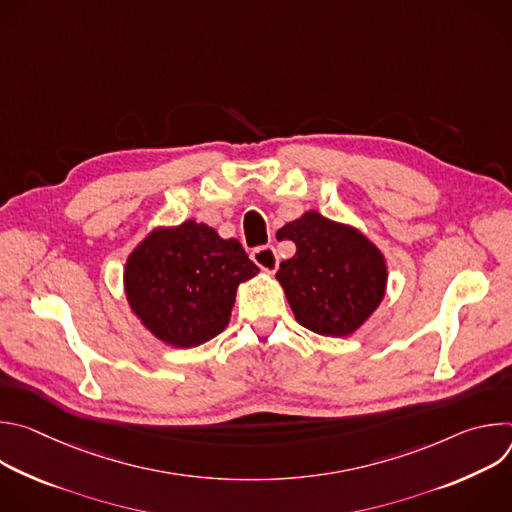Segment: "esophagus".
Returning a JSON list of instances; mask_svg holds the SVG:
<instances>
[{
  "mask_svg": "<svg viewBox=\"0 0 512 512\" xmlns=\"http://www.w3.org/2000/svg\"><path fill=\"white\" fill-rule=\"evenodd\" d=\"M251 257L267 273H275V269L279 265V257H277V251H275L273 245H263V247L253 249Z\"/></svg>",
  "mask_w": 512,
  "mask_h": 512,
  "instance_id": "1",
  "label": "esophagus"
}]
</instances>
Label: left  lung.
I'll use <instances>...</instances> for the list:
<instances>
[{"instance_id":"obj_1","label":"left lung","mask_w":512,"mask_h":512,"mask_svg":"<svg viewBox=\"0 0 512 512\" xmlns=\"http://www.w3.org/2000/svg\"><path fill=\"white\" fill-rule=\"evenodd\" d=\"M277 239L296 243V255L281 261L275 277L304 328L348 336L377 310L387 265L367 237L312 210L279 229Z\"/></svg>"}]
</instances>
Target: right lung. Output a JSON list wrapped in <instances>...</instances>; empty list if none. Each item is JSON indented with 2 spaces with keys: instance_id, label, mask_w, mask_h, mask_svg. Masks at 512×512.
I'll return each instance as SVG.
<instances>
[{
  "instance_id": "add662e5",
  "label": "right lung",
  "mask_w": 512,
  "mask_h": 512,
  "mask_svg": "<svg viewBox=\"0 0 512 512\" xmlns=\"http://www.w3.org/2000/svg\"><path fill=\"white\" fill-rule=\"evenodd\" d=\"M259 267L237 239L186 221L154 231L127 259L125 291L135 316L156 338L178 348L221 334L237 285Z\"/></svg>"
}]
</instances>
